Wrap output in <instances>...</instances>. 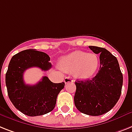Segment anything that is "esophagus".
Returning <instances> with one entry per match:
<instances>
[{
  "label": "esophagus",
  "mask_w": 132,
  "mask_h": 132,
  "mask_svg": "<svg viewBox=\"0 0 132 132\" xmlns=\"http://www.w3.org/2000/svg\"><path fill=\"white\" fill-rule=\"evenodd\" d=\"M73 80L70 77H66V78H65V79H64V82H65V84L69 83V82H73Z\"/></svg>",
  "instance_id": "obj_1"
}]
</instances>
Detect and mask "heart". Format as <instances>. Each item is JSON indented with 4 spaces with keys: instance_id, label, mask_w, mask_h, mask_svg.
Listing matches in <instances>:
<instances>
[{
    "instance_id": "b5f03b06",
    "label": "heart",
    "mask_w": 132,
    "mask_h": 132,
    "mask_svg": "<svg viewBox=\"0 0 132 132\" xmlns=\"http://www.w3.org/2000/svg\"><path fill=\"white\" fill-rule=\"evenodd\" d=\"M60 67L67 73L74 72L76 78L81 79L89 78L97 69L98 59L94 54L76 51L62 57Z\"/></svg>"
}]
</instances>
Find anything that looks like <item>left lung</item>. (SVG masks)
Here are the masks:
<instances>
[{"mask_svg":"<svg viewBox=\"0 0 132 132\" xmlns=\"http://www.w3.org/2000/svg\"><path fill=\"white\" fill-rule=\"evenodd\" d=\"M100 54V69L92 79L77 80L74 103L79 111L86 115L98 116L107 113L120 98L123 75L118 61L104 48L89 46Z\"/></svg>","mask_w":132,"mask_h":132,"instance_id":"1","label":"left lung"}]
</instances>
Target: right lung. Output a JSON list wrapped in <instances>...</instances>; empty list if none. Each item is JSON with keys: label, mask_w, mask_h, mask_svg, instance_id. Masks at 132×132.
Wrapping results in <instances>:
<instances>
[{"label": "right lung", "mask_w": 132, "mask_h": 132, "mask_svg": "<svg viewBox=\"0 0 132 132\" xmlns=\"http://www.w3.org/2000/svg\"><path fill=\"white\" fill-rule=\"evenodd\" d=\"M50 59L43 52L29 49L15 54L10 61L5 76L9 98L17 109L28 116H39L52 111L59 93L64 88V82L53 83L46 76L36 84H25V71L34 67L48 71L52 67Z\"/></svg>", "instance_id": "obj_1"}]
</instances>
